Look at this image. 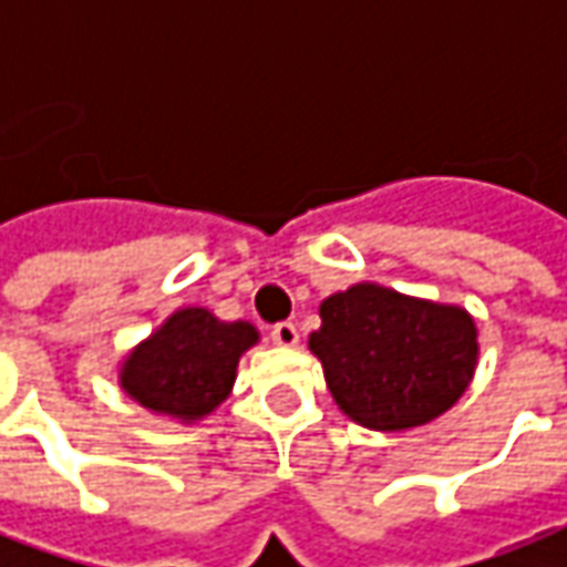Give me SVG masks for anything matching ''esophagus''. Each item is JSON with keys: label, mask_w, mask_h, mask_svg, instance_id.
<instances>
[{"label": "esophagus", "mask_w": 567, "mask_h": 567, "mask_svg": "<svg viewBox=\"0 0 567 567\" xmlns=\"http://www.w3.org/2000/svg\"><path fill=\"white\" fill-rule=\"evenodd\" d=\"M270 338L276 347H297V324L295 322H279V324H272V331H270Z\"/></svg>", "instance_id": "obj_1"}]
</instances>
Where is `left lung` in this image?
<instances>
[{"instance_id":"8db88e82","label":"left lung","mask_w":567,"mask_h":567,"mask_svg":"<svg viewBox=\"0 0 567 567\" xmlns=\"http://www.w3.org/2000/svg\"><path fill=\"white\" fill-rule=\"evenodd\" d=\"M310 352L338 408L359 426L405 433L445 414L478 362L476 319L463 307L350 285L319 303Z\"/></svg>"}]
</instances>
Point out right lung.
<instances>
[{
    "mask_svg": "<svg viewBox=\"0 0 567 567\" xmlns=\"http://www.w3.org/2000/svg\"><path fill=\"white\" fill-rule=\"evenodd\" d=\"M260 334L251 322H224L205 307L174 310L118 365V386L153 414L196 423L233 393L236 368Z\"/></svg>",
    "mask_w": 567,
    "mask_h": 567,
    "instance_id": "right-lung-1",
    "label": "right lung"
}]
</instances>
